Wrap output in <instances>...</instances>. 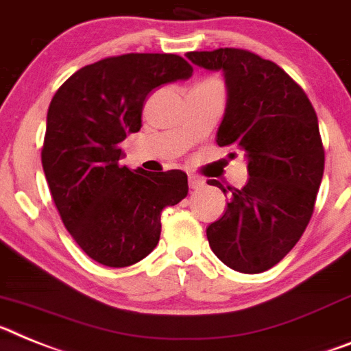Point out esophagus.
<instances>
[{
	"label": "esophagus",
	"instance_id": "34e87169",
	"mask_svg": "<svg viewBox=\"0 0 351 351\" xmlns=\"http://www.w3.org/2000/svg\"><path fill=\"white\" fill-rule=\"evenodd\" d=\"M189 185H191V189H199L205 185V180L199 178V176L196 175H191L189 176Z\"/></svg>",
	"mask_w": 351,
	"mask_h": 351
}]
</instances>
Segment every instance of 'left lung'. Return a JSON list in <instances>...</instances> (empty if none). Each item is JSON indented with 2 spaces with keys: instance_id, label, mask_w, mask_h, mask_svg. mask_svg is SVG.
<instances>
[{
  "instance_id": "left-lung-1",
  "label": "left lung",
  "mask_w": 351,
  "mask_h": 351,
  "mask_svg": "<svg viewBox=\"0 0 351 351\" xmlns=\"http://www.w3.org/2000/svg\"><path fill=\"white\" fill-rule=\"evenodd\" d=\"M187 58L224 72L228 102L217 145L231 158L242 154L249 171L247 184L230 189L226 212L206 228V239L237 272H265L295 247L315 212L325 167L318 117L281 66L251 51L221 47ZM208 184L228 193L217 180Z\"/></svg>"
}]
</instances>
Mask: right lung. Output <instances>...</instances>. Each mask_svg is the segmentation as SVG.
I'll return each mask as SVG.
<instances>
[{
    "label": "right lung",
    "mask_w": 351,
    "mask_h": 351,
    "mask_svg": "<svg viewBox=\"0 0 351 351\" xmlns=\"http://www.w3.org/2000/svg\"><path fill=\"white\" fill-rule=\"evenodd\" d=\"M193 75L178 54L129 53L79 69L49 104L42 167L63 224L91 260L121 268L157 247L160 213L189 193L180 169L121 166V141L141 129L146 95Z\"/></svg>",
    "instance_id": "add662e5"
}]
</instances>
